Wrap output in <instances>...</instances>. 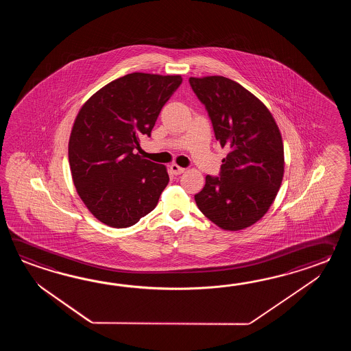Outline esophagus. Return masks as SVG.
Masks as SVG:
<instances>
[{
  "label": "esophagus",
  "instance_id": "obj_1",
  "mask_svg": "<svg viewBox=\"0 0 351 351\" xmlns=\"http://www.w3.org/2000/svg\"><path fill=\"white\" fill-rule=\"evenodd\" d=\"M171 172L174 174V176H179V174H182V173L184 172V168H182V167H179L177 165H171Z\"/></svg>",
  "mask_w": 351,
  "mask_h": 351
}]
</instances>
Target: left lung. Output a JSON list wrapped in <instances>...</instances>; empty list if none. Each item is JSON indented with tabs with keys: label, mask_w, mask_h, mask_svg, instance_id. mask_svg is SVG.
<instances>
[{
	"label": "left lung",
	"mask_w": 351,
	"mask_h": 351,
	"mask_svg": "<svg viewBox=\"0 0 351 351\" xmlns=\"http://www.w3.org/2000/svg\"><path fill=\"white\" fill-rule=\"evenodd\" d=\"M215 136L228 154L218 176H207L194 195L218 227L239 231L269 210L284 177V144L269 109L239 82L223 76L189 77Z\"/></svg>",
	"instance_id": "left-lung-1"
}]
</instances>
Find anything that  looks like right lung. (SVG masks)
I'll return each instance as SVG.
<instances>
[{"instance_id":"1","label":"right lung","mask_w":351,"mask_h":351,"mask_svg":"<svg viewBox=\"0 0 351 351\" xmlns=\"http://www.w3.org/2000/svg\"><path fill=\"white\" fill-rule=\"evenodd\" d=\"M182 84L179 75L133 73L109 82L84 104L69 141L76 191L103 223L125 228L157 206L169 177L147 160L141 139Z\"/></svg>"}]
</instances>
